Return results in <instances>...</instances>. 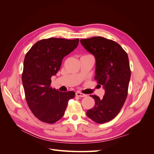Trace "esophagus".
<instances>
[{
    "mask_svg": "<svg viewBox=\"0 0 154 154\" xmlns=\"http://www.w3.org/2000/svg\"><path fill=\"white\" fill-rule=\"evenodd\" d=\"M76 96H79V97H85V96H86V95H85V94H83V93H81V92H76Z\"/></svg>",
    "mask_w": 154,
    "mask_h": 154,
    "instance_id": "1",
    "label": "esophagus"
}]
</instances>
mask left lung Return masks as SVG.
<instances>
[{"mask_svg":"<svg viewBox=\"0 0 154 154\" xmlns=\"http://www.w3.org/2000/svg\"><path fill=\"white\" fill-rule=\"evenodd\" d=\"M80 42L94 56V79L105 89L103 98L90 96L95 105L87 110V115L97 123L110 122L118 114L127 97L131 76L127 53L119 44L101 36L82 39Z\"/></svg>","mask_w":154,"mask_h":154,"instance_id":"8db88e82","label":"left lung"}]
</instances>
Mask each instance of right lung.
Returning <instances> with one entry per match:
<instances>
[{
  "instance_id": "1",
  "label": "right lung",
  "mask_w": 154,
  "mask_h": 154,
  "mask_svg": "<svg viewBox=\"0 0 154 154\" xmlns=\"http://www.w3.org/2000/svg\"><path fill=\"white\" fill-rule=\"evenodd\" d=\"M79 39L50 38L37 42L26 54L22 75L26 100L30 110L41 122L53 124L64 115L73 91L60 92L51 87L53 76L63 58L76 48Z\"/></svg>"
}]
</instances>
